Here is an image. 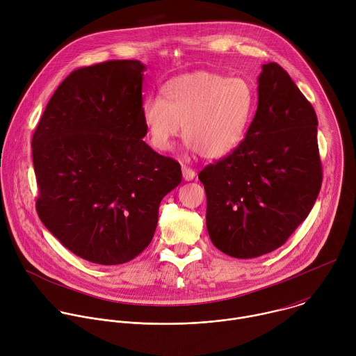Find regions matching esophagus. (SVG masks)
I'll return each mask as SVG.
<instances>
[{"label":"esophagus","instance_id":"esophagus-1","mask_svg":"<svg viewBox=\"0 0 356 356\" xmlns=\"http://www.w3.org/2000/svg\"><path fill=\"white\" fill-rule=\"evenodd\" d=\"M181 172H183L184 180H187V181H190V180H193V179L195 177V170H193V169L188 168V166H183V168H181Z\"/></svg>","mask_w":356,"mask_h":356}]
</instances>
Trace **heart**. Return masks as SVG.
<instances>
[{
  "label": "heart",
  "instance_id": "heart-1",
  "mask_svg": "<svg viewBox=\"0 0 356 356\" xmlns=\"http://www.w3.org/2000/svg\"><path fill=\"white\" fill-rule=\"evenodd\" d=\"M256 106L257 90L250 79L194 71L169 79L161 97L147 99L141 118L155 149L169 151L181 126L190 151L219 159L241 145Z\"/></svg>",
  "mask_w": 356,
  "mask_h": 356
}]
</instances>
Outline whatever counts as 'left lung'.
<instances>
[{"label":"left lung","mask_w":356,"mask_h":356,"mask_svg":"<svg viewBox=\"0 0 356 356\" xmlns=\"http://www.w3.org/2000/svg\"><path fill=\"white\" fill-rule=\"evenodd\" d=\"M257 90L245 140L198 173L211 242L236 259L281 248L307 218L323 180L310 102L277 63L263 64Z\"/></svg>","instance_id":"left-lung-1"}]
</instances>
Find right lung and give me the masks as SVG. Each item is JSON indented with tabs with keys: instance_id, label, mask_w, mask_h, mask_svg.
Listing matches in <instances>:
<instances>
[{
	"instance_id": "right-lung-1",
	"label": "right lung",
	"mask_w": 356,
	"mask_h": 356,
	"mask_svg": "<svg viewBox=\"0 0 356 356\" xmlns=\"http://www.w3.org/2000/svg\"><path fill=\"white\" fill-rule=\"evenodd\" d=\"M144 71L138 60L72 71L32 138L39 218L64 248L95 264L143 253L162 198L181 181L179 162L143 140Z\"/></svg>"
}]
</instances>
